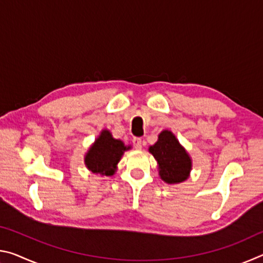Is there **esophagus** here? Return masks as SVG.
<instances>
[{
  "label": "esophagus",
  "mask_w": 263,
  "mask_h": 263,
  "mask_svg": "<svg viewBox=\"0 0 263 263\" xmlns=\"http://www.w3.org/2000/svg\"><path fill=\"white\" fill-rule=\"evenodd\" d=\"M133 145H135V147L137 149H141V147H142L141 139H139V138H135V139H133Z\"/></svg>",
  "instance_id": "esophagus-1"
}]
</instances>
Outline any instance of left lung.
<instances>
[{
	"mask_svg": "<svg viewBox=\"0 0 263 263\" xmlns=\"http://www.w3.org/2000/svg\"><path fill=\"white\" fill-rule=\"evenodd\" d=\"M148 152L157 160L160 179L167 184H179L188 180L193 160L172 131L160 132L158 141L149 146Z\"/></svg>",
	"mask_w": 263,
	"mask_h": 263,
	"instance_id": "1",
	"label": "left lung"
}]
</instances>
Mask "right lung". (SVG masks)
I'll use <instances>...</instances> for the list:
<instances>
[{"label":"right lung","mask_w":263,"mask_h":263,"mask_svg":"<svg viewBox=\"0 0 263 263\" xmlns=\"http://www.w3.org/2000/svg\"><path fill=\"white\" fill-rule=\"evenodd\" d=\"M131 146H125L121 139H115L109 130H102L84 155V164L94 174L112 176L117 171L125 151Z\"/></svg>","instance_id":"right-lung-1"}]
</instances>
